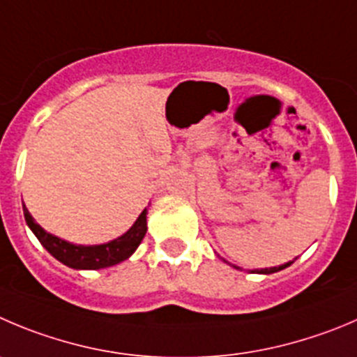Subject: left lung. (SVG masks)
Wrapping results in <instances>:
<instances>
[{"mask_svg": "<svg viewBox=\"0 0 357 357\" xmlns=\"http://www.w3.org/2000/svg\"><path fill=\"white\" fill-rule=\"evenodd\" d=\"M289 264H293V261H289V263H286V264H280V266H273V268H261L259 271H257V273H275V271H280V270H284V268H287L289 266ZM235 268H238V266H235Z\"/></svg>", "mask_w": 357, "mask_h": 357, "instance_id": "8db88e82", "label": "left lung"}]
</instances>
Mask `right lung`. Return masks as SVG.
<instances>
[{
    "mask_svg": "<svg viewBox=\"0 0 357 357\" xmlns=\"http://www.w3.org/2000/svg\"><path fill=\"white\" fill-rule=\"evenodd\" d=\"M22 210L26 222L31 227V231L35 233L40 243L57 261H61L66 266L75 268V270H101V268L114 266V264L128 259L138 249L145 233H147V208H145L135 220L133 226L119 238L108 243H101V245H77V243H70L47 233L38 222H35L26 205L22 206Z\"/></svg>",
    "mask_w": 357,
    "mask_h": 357,
    "instance_id": "add662e5",
    "label": "right lung"
}]
</instances>
